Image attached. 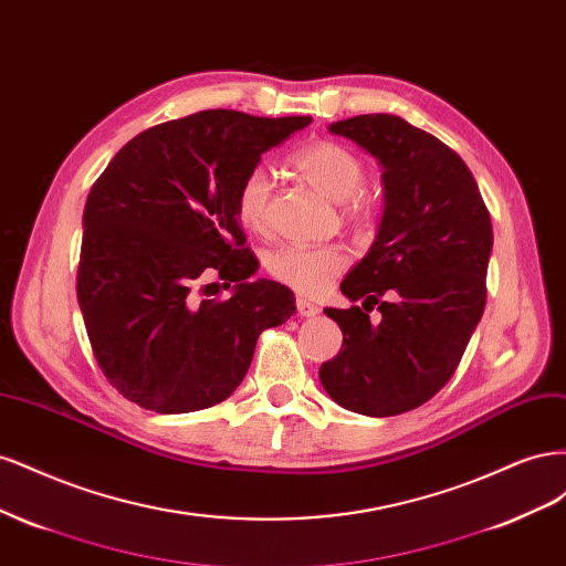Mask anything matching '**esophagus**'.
<instances>
[{
	"label": "esophagus",
	"instance_id": "esophagus-1",
	"mask_svg": "<svg viewBox=\"0 0 566 566\" xmlns=\"http://www.w3.org/2000/svg\"><path fill=\"white\" fill-rule=\"evenodd\" d=\"M297 314H300V316H306V318H312V316H318V314H321V306L314 304L312 300L300 297V300H297Z\"/></svg>",
	"mask_w": 566,
	"mask_h": 566
}]
</instances>
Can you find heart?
<instances>
[{"label": "heart", "instance_id": "b5f03b06", "mask_svg": "<svg viewBox=\"0 0 566 566\" xmlns=\"http://www.w3.org/2000/svg\"><path fill=\"white\" fill-rule=\"evenodd\" d=\"M297 172L318 191L345 205V217L366 221L378 210L366 181V165L356 153L337 142H314L290 158ZM271 177L264 167H254L235 188V217L248 231H264L269 221ZM349 256L337 245L285 243L264 254L269 276L302 295H318L347 269Z\"/></svg>", "mask_w": 566, "mask_h": 566}]
</instances>
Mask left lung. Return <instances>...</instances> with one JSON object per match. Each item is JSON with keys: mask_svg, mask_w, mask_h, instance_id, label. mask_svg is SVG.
I'll return each mask as SVG.
<instances>
[{"mask_svg": "<svg viewBox=\"0 0 566 566\" xmlns=\"http://www.w3.org/2000/svg\"><path fill=\"white\" fill-rule=\"evenodd\" d=\"M331 132L382 165L378 235L339 290L367 311L378 303L384 318L370 324L360 306L325 310L339 325L342 349L318 378L342 408L399 416L451 380L484 314L491 217L458 153L406 119L356 115Z\"/></svg>", "mask_w": 566, "mask_h": 566, "instance_id": "1", "label": "left lung"}]
</instances>
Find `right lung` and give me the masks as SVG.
I'll return each instance as SVG.
<instances>
[{"mask_svg":"<svg viewBox=\"0 0 566 566\" xmlns=\"http://www.w3.org/2000/svg\"><path fill=\"white\" fill-rule=\"evenodd\" d=\"M312 123L200 111L136 134L92 186L82 217L77 302L92 352L125 399L191 413L229 399L256 337L295 314L293 290L248 281L260 266L235 217V188ZM234 285L205 301L199 281Z\"/></svg>","mask_w":566,"mask_h":566,"instance_id":"right-lung-1","label":"right lung"}]
</instances>
